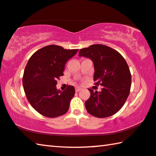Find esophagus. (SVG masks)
Segmentation results:
<instances>
[{
	"mask_svg": "<svg viewBox=\"0 0 156 156\" xmlns=\"http://www.w3.org/2000/svg\"><path fill=\"white\" fill-rule=\"evenodd\" d=\"M80 89H81V88H80V87H76V92L80 91Z\"/></svg>",
	"mask_w": 156,
	"mask_h": 156,
	"instance_id": "obj_1",
	"label": "esophagus"
}]
</instances>
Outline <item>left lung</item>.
Segmentation results:
<instances>
[{
	"mask_svg": "<svg viewBox=\"0 0 156 156\" xmlns=\"http://www.w3.org/2000/svg\"><path fill=\"white\" fill-rule=\"evenodd\" d=\"M78 55L93 61L95 84L102 86L101 91L88 89L91 96L84 103L88 113L101 118L115 114L130 93L131 76L126 60L116 50L100 44L81 49Z\"/></svg>",
	"mask_w": 156,
	"mask_h": 156,
	"instance_id": "obj_1",
	"label": "left lung"
}]
</instances>
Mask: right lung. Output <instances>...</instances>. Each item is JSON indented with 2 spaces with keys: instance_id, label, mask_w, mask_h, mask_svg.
I'll list each match as a JSON object with an SVG mask.
<instances>
[{
  "instance_id": "right-lung-1",
  "label": "right lung",
  "mask_w": 156,
  "mask_h": 156,
  "mask_svg": "<svg viewBox=\"0 0 156 156\" xmlns=\"http://www.w3.org/2000/svg\"><path fill=\"white\" fill-rule=\"evenodd\" d=\"M78 51L51 44L38 50L28 60L23 77V88L31 107L41 115L56 118L67 112L75 89L69 85L62 91L56 85L63 76L66 62Z\"/></svg>"
}]
</instances>
